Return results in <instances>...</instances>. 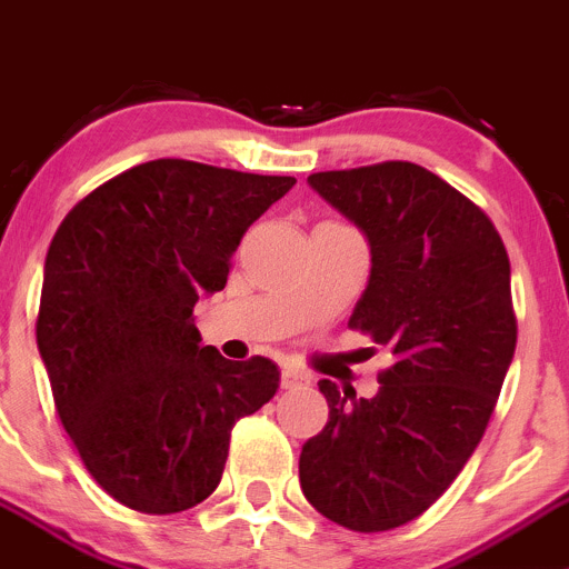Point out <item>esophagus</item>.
I'll use <instances>...</instances> for the list:
<instances>
[{
    "label": "esophagus",
    "mask_w": 569,
    "mask_h": 569,
    "mask_svg": "<svg viewBox=\"0 0 569 569\" xmlns=\"http://www.w3.org/2000/svg\"><path fill=\"white\" fill-rule=\"evenodd\" d=\"M308 383H311V378H308L302 369L283 367V372H280V386H283V389H297V386H308Z\"/></svg>",
    "instance_id": "esophagus-1"
}]
</instances>
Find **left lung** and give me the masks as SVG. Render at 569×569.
<instances>
[{"instance_id":"1","label":"left lung","mask_w":569,"mask_h":569,"mask_svg":"<svg viewBox=\"0 0 569 569\" xmlns=\"http://www.w3.org/2000/svg\"><path fill=\"white\" fill-rule=\"evenodd\" d=\"M308 183L367 236L372 269L347 325L395 363L369 400L319 380L330 413L302 445L300 487L350 531H391L442 498L498 406L517 347L509 256L492 219L417 163Z\"/></svg>"}]
</instances>
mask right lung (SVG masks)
<instances>
[{"mask_svg": "<svg viewBox=\"0 0 569 569\" xmlns=\"http://www.w3.org/2000/svg\"><path fill=\"white\" fill-rule=\"evenodd\" d=\"M180 158L138 163L82 197L43 267L38 352L93 481L144 515L219 487L230 431L274 397L269 358L200 345L194 306L222 291L247 228L295 186Z\"/></svg>", "mask_w": 569, "mask_h": 569, "instance_id": "1", "label": "right lung"}]
</instances>
